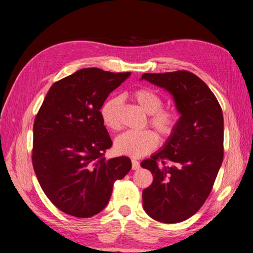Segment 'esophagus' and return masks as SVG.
I'll use <instances>...</instances> for the list:
<instances>
[{
  "mask_svg": "<svg viewBox=\"0 0 253 253\" xmlns=\"http://www.w3.org/2000/svg\"><path fill=\"white\" fill-rule=\"evenodd\" d=\"M131 165H132V170H139L140 169V164L138 160H131Z\"/></svg>",
  "mask_w": 253,
  "mask_h": 253,
  "instance_id": "obj_1",
  "label": "esophagus"
}]
</instances>
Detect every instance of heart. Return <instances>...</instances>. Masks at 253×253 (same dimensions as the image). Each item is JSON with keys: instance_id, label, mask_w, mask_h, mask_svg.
I'll list each match as a JSON object with an SVG mask.
<instances>
[{"instance_id": "b5f03b06", "label": "heart", "mask_w": 253, "mask_h": 253, "mask_svg": "<svg viewBox=\"0 0 253 253\" xmlns=\"http://www.w3.org/2000/svg\"><path fill=\"white\" fill-rule=\"evenodd\" d=\"M131 99L148 114L147 123L163 139H169L175 132L179 122V113L176 109L163 107L164 99L156 90L150 87H139L132 90ZM122 98L119 96L109 97L100 107L99 114L109 130L118 132L122 129L121 122ZM159 143L158 135L153 130L140 132L128 131L115 140L114 148L121 155L139 158L153 152Z\"/></svg>"}]
</instances>
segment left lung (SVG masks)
I'll return each instance as SVG.
<instances>
[{
    "label": "left lung",
    "instance_id": "8db88e82",
    "mask_svg": "<svg viewBox=\"0 0 253 253\" xmlns=\"http://www.w3.org/2000/svg\"><path fill=\"white\" fill-rule=\"evenodd\" d=\"M142 79L169 90L182 114L164 150L141 163L153 174L152 185L142 192L143 207L159 222H180L202 207L222 164V110L190 71L143 74Z\"/></svg>",
    "mask_w": 253,
    "mask_h": 253
}]
</instances>
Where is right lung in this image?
<instances>
[{
	"label": "right lung",
	"instance_id": "obj_1",
	"mask_svg": "<svg viewBox=\"0 0 253 253\" xmlns=\"http://www.w3.org/2000/svg\"><path fill=\"white\" fill-rule=\"evenodd\" d=\"M130 73L83 68L56 81L33 126L32 163L43 192L57 209L78 218L98 213L113 185L131 169L121 156L106 160L111 138L99 114L109 94Z\"/></svg>",
	"mask_w": 253,
	"mask_h": 253
}]
</instances>
